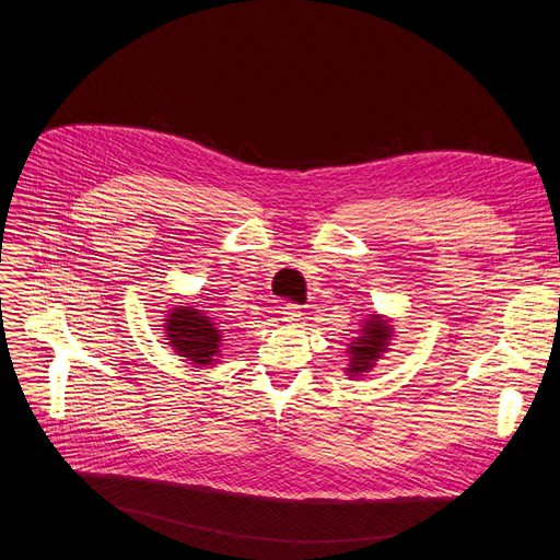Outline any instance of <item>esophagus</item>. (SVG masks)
<instances>
[{
	"instance_id": "obj_1",
	"label": "esophagus",
	"mask_w": 560,
	"mask_h": 560,
	"mask_svg": "<svg viewBox=\"0 0 560 560\" xmlns=\"http://www.w3.org/2000/svg\"><path fill=\"white\" fill-rule=\"evenodd\" d=\"M281 315L285 322H298L302 317V306L300 304H292V302H285L281 306Z\"/></svg>"
}]
</instances>
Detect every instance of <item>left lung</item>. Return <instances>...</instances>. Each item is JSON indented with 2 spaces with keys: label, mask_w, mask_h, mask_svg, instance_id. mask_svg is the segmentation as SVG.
<instances>
[{
  "label": "left lung",
  "mask_w": 560,
  "mask_h": 560,
  "mask_svg": "<svg viewBox=\"0 0 560 560\" xmlns=\"http://www.w3.org/2000/svg\"><path fill=\"white\" fill-rule=\"evenodd\" d=\"M390 336H393V329L386 325V322L378 315H372L363 325L361 336L349 345V368H347L349 374L359 376L370 368H374V361L386 351Z\"/></svg>",
  "instance_id": "left-lung-1"
}]
</instances>
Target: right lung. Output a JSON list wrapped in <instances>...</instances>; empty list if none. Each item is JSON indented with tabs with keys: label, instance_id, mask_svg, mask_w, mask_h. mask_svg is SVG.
Listing matches in <instances>:
<instances>
[{
	"label": "right lung",
	"instance_id": "obj_1",
	"mask_svg": "<svg viewBox=\"0 0 560 560\" xmlns=\"http://www.w3.org/2000/svg\"><path fill=\"white\" fill-rule=\"evenodd\" d=\"M167 340L179 357H186L195 365H211L220 351V329L213 317L190 306L174 308L167 317Z\"/></svg>",
	"mask_w": 560,
	"mask_h": 560
}]
</instances>
